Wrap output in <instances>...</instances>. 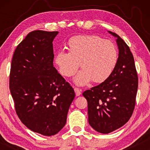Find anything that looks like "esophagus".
<instances>
[{
    "label": "esophagus",
    "mask_w": 150,
    "mask_h": 150,
    "mask_svg": "<svg viewBox=\"0 0 150 150\" xmlns=\"http://www.w3.org/2000/svg\"><path fill=\"white\" fill-rule=\"evenodd\" d=\"M74 91H75L76 96H79L81 94V89H79V88L77 87L74 88Z\"/></svg>",
    "instance_id": "34e87169"
}]
</instances>
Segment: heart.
<instances>
[{
  "label": "heart",
  "instance_id": "b5f03b06",
  "mask_svg": "<svg viewBox=\"0 0 150 150\" xmlns=\"http://www.w3.org/2000/svg\"><path fill=\"white\" fill-rule=\"evenodd\" d=\"M69 53L61 51L55 57V63L65 77L76 76L77 85H83L92 81L100 83L111 75L117 63V50L111 41L99 36L82 35L71 38L67 42Z\"/></svg>",
  "mask_w": 150,
  "mask_h": 150
}]
</instances>
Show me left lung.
<instances>
[{
  "label": "left lung",
  "mask_w": 150,
  "mask_h": 150,
  "mask_svg": "<svg viewBox=\"0 0 150 150\" xmlns=\"http://www.w3.org/2000/svg\"><path fill=\"white\" fill-rule=\"evenodd\" d=\"M119 57L111 75L100 85L86 90L88 121L94 130L108 134L124 126L134 111L138 76L134 57L126 43L117 34Z\"/></svg>",
  "instance_id": "obj_1"
}]
</instances>
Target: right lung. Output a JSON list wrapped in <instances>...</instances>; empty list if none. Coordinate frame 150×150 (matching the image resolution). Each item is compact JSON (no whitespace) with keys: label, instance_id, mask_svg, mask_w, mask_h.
<instances>
[{"label":"right lung","instance_id":"right-lung-1","mask_svg":"<svg viewBox=\"0 0 150 150\" xmlns=\"http://www.w3.org/2000/svg\"><path fill=\"white\" fill-rule=\"evenodd\" d=\"M58 33L30 32L16 47L10 69L16 114L28 128L44 136L64 127L75 97L71 86L53 67L52 41Z\"/></svg>","mask_w":150,"mask_h":150}]
</instances>
